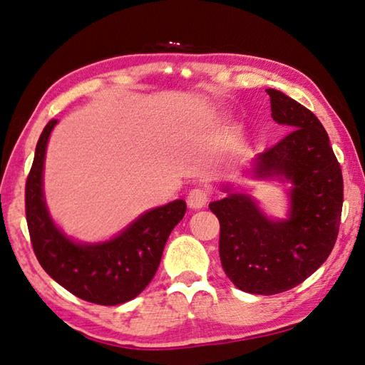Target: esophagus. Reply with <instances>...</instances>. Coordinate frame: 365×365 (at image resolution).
I'll list each match as a JSON object with an SVG mask.
<instances>
[{"instance_id": "esophagus-1", "label": "esophagus", "mask_w": 365, "mask_h": 365, "mask_svg": "<svg viewBox=\"0 0 365 365\" xmlns=\"http://www.w3.org/2000/svg\"><path fill=\"white\" fill-rule=\"evenodd\" d=\"M209 191L204 190V188H192L188 192V197H187V202L191 207V209H202L205 207V204L209 202Z\"/></svg>"}]
</instances>
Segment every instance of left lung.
<instances>
[{"label":"left lung","instance_id":"8db88e82","mask_svg":"<svg viewBox=\"0 0 365 365\" xmlns=\"http://www.w3.org/2000/svg\"><path fill=\"white\" fill-rule=\"evenodd\" d=\"M277 123L291 130L255 160L258 178L292 183L289 218L274 221L250 196L210 202L220 220V259L227 278L252 294H278L307 280L331 255L339 235L344 177L329 135L315 113L269 88Z\"/></svg>","mask_w":365,"mask_h":365}]
</instances>
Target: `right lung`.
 <instances>
[{"mask_svg":"<svg viewBox=\"0 0 365 365\" xmlns=\"http://www.w3.org/2000/svg\"><path fill=\"white\" fill-rule=\"evenodd\" d=\"M56 121L50 120L41 134L25 185L26 223L36 258L56 283L83 301L98 305L131 301L155 277L166 240L187 212V202L177 199L156 207L103 244H76L53 225L42 191L46 147Z\"/></svg>","mask_w":365,"mask_h":365,"instance_id":"obj_1","label":"right lung"}]
</instances>
